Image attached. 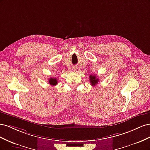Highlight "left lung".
I'll use <instances>...</instances> for the list:
<instances>
[{
  "mask_svg": "<svg viewBox=\"0 0 150 150\" xmlns=\"http://www.w3.org/2000/svg\"><path fill=\"white\" fill-rule=\"evenodd\" d=\"M90 83L92 86H95L99 82V79L96 78V75H90L89 76Z\"/></svg>",
  "mask_w": 150,
  "mask_h": 150,
  "instance_id": "obj_1",
  "label": "left lung"
}]
</instances>
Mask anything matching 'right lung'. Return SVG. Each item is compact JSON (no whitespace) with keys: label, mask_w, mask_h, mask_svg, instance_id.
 Instances as JSON below:
<instances>
[{"label":"right lung","mask_w":150,"mask_h":150,"mask_svg":"<svg viewBox=\"0 0 150 150\" xmlns=\"http://www.w3.org/2000/svg\"><path fill=\"white\" fill-rule=\"evenodd\" d=\"M49 84L51 86H56L57 84V81L56 78H51L49 79Z\"/></svg>","instance_id":"1"}]
</instances>
